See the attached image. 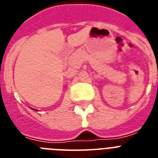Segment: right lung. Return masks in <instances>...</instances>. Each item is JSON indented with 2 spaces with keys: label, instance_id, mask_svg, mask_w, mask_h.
I'll use <instances>...</instances> for the list:
<instances>
[{
  "label": "right lung",
  "instance_id": "obj_1",
  "mask_svg": "<svg viewBox=\"0 0 158 158\" xmlns=\"http://www.w3.org/2000/svg\"><path fill=\"white\" fill-rule=\"evenodd\" d=\"M35 110H36V109H35Z\"/></svg>",
  "mask_w": 158,
  "mask_h": 158
}]
</instances>
